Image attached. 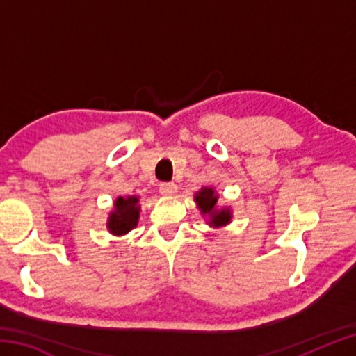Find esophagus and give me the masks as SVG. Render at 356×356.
<instances>
[{"label":"esophagus","mask_w":356,"mask_h":356,"mask_svg":"<svg viewBox=\"0 0 356 356\" xmlns=\"http://www.w3.org/2000/svg\"><path fill=\"white\" fill-rule=\"evenodd\" d=\"M160 193L163 196H174L177 193V185L176 184H161Z\"/></svg>","instance_id":"1"}]
</instances>
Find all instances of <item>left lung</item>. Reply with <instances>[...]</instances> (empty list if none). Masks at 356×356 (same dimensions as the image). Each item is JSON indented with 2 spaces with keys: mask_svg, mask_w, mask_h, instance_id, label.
Returning <instances> with one entry per match:
<instances>
[{
  "mask_svg": "<svg viewBox=\"0 0 356 356\" xmlns=\"http://www.w3.org/2000/svg\"><path fill=\"white\" fill-rule=\"evenodd\" d=\"M218 193L213 186H202L195 193V202L202 216H207V225L213 229L227 226L232 221V209L227 206L218 207Z\"/></svg>",
  "mask_w": 356,
  "mask_h": 356,
  "instance_id": "obj_1",
  "label": "left lung"
}]
</instances>
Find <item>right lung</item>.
<instances>
[{"label":"right lung","mask_w":356,"mask_h":356,"mask_svg":"<svg viewBox=\"0 0 356 356\" xmlns=\"http://www.w3.org/2000/svg\"><path fill=\"white\" fill-rule=\"evenodd\" d=\"M140 212V196H119L113 204V210L108 213L106 229L113 236L122 237L138 226Z\"/></svg>","instance_id":"right-lung-1"}]
</instances>
